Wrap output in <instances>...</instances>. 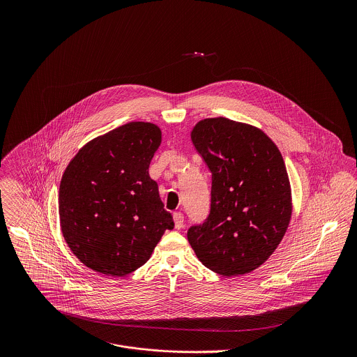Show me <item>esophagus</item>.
<instances>
[{"mask_svg": "<svg viewBox=\"0 0 357 357\" xmlns=\"http://www.w3.org/2000/svg\"><path fill=\"white\" fill-rule=\"evenodd\" d=\"M173 220H174V227H176V229H181V228L184 227V215H183V213L176 211V213L173 214Z\"/></svg>", "mask_w": 357, "mask_h": 357, "instance_id": "esophagus-1", "label": "esophagus"}]
</instances>
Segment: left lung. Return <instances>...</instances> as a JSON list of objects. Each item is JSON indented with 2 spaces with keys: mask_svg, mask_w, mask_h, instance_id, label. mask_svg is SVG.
<instances>
[{
  "mask_svg": "<svg viewBox=\"0 0 357 357\" xmlns=\"http://www.w3.org/2000/svg\"><path fill=\"white\" fill-rule=\"evenodd\" d=\"M191 140L211 172V204L188 242L213 272L249 273L276 250L291 220L283 156L259 128L224 116L199 121Z\"/></svg>",
  "mask_w": 357,
  "mask_h": 357,
  "instance_id": "left-lung-1",
  "label": "left lung"
}]
</instances>
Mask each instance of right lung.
<instances>
[{
	"label": "right lung",
	"mask_w": 357,
	"mask_h": 357,
	"mask_svg": "<svg viewBox=\"0 0 357 357\" xmlns=\"http://www.w3.org/2000/svg\"><path fill=\"white\" fill-rule=\"evenodd\" d=\"M160 143L159 126L129 122L88 142L67 165L59 188L60 228L88 268L129 275L174 227L149 173Z\"/></svg>",
	"instance_id": "right-lung-1"
}]
</instances>
